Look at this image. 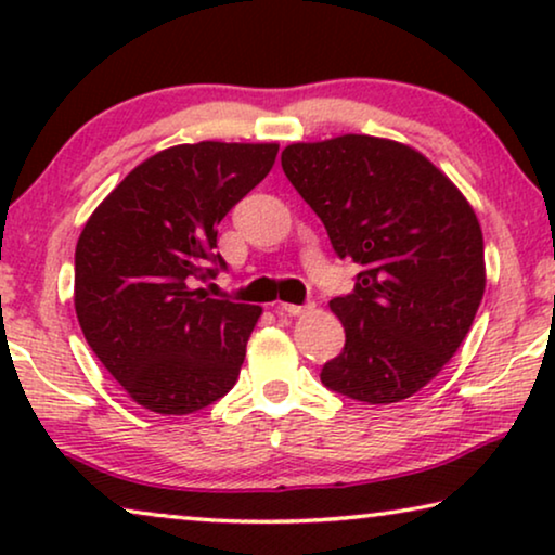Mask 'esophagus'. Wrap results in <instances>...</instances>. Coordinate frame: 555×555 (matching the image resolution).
<instances>
[{"mask_svg": "<svg viewBox=\"0 0 555 555\" xmlns=\"http://www.w3.org/2000/svg\"><path fill=\"white\" fill-rule=\"evenodd\" d=\"M310 308H313V302H308V306H295V302H280V306H278L280 313H285V315H300V313H306V310H310Z\"/></svg>", "mask_w": 555, "mask_h": 555, "instance_id": "34e87169", "label": "esophagus"}]
</instances>
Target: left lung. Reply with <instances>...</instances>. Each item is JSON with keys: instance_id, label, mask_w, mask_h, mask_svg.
Listing matches in <instances>:
<instances>
[{"instance_id": "obj_1", "label": "left lung", "mask_w": 555, "mask_h": 555, "mask_svg": "<svg viewBox=\"0 0 555 555\" xmlns=\"http://www.w3.org/2000/svg\"><path fill=\"white\" fill-rule=\"evenodd\" d=\"M280 158L336 255L361 264L353 291L331 300L346 346L321 382L366 404L409 399L452 359L480 308L473 207L429 158L389 139L291 143Z\"/></svg>"}]
</instances>
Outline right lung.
<instances>
[{"label": "right lung", "mask_w": 555, "mask_h": 555, "mask_svg": "<svg viewBox=\"0 0 555 555\" xmlns=\"http://www.w3.org/2000/svg\"><path fill=\"white\" fill-rule=\"evenodd\" d=\"M278 143H181L135 166L82 227L75 313L135 404L192 414L237 382L262 310L209 298L217 224L268 177Z\"/></svg>", "instance_id": "obj_1"}]
</instances>
